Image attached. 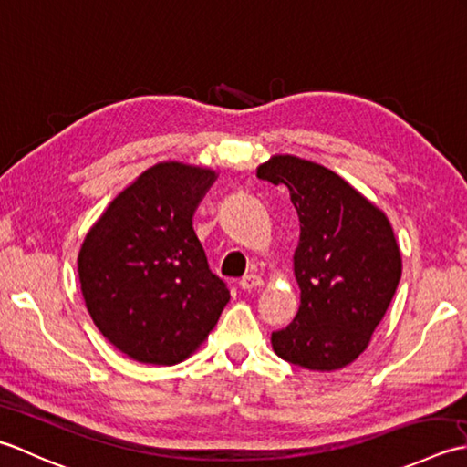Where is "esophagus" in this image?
<instances>
[{"mask_svg":"<svg viewBox=\"0 0 467 467\" xmlns=\"http://www.w3.org/2000/svg\"><path fill=\"white\" fill-rule=\"evenodd\" d=\"M262 284H264V282H262L260 275L247 274V275H244V278L240 280V288H242V290H255V288H260Z\"/></svg>","mask_w":467,"mask_h":467,"instance_id":"1","label":"esophagus"}]
</instances>
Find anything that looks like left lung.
Masks as SVG:
<instances>
[{
    "instance_id": "obj_1",
    "label": "left lung",
    "mask_w": 467,
    "mask_h": 467,
    "mask_svg": "<svg viewBox=\"0 0 467 467\" xmlns=\"http://www.w3.org/2000/svg\"><path fill=\"white\" fill-rule=\"evenodd\" d=\"M260 179L286 185L300 220L294 278L300 308L272 332L280 358L330 373L365 353L401 280V252L383 209L335 171L294 155H274Z\"/></svg>"
}]
</instances>
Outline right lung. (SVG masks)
<instances>
[{"label":"right lung","mask_w":467,"mask_h":467,"mask_svg":"<svg viewBox=\"0 0 467 467\" xmlns=\"http://www.w3.org/2000/svg\"><path fill=\"white\" fill-rule=\"evenodd\" d=\"M217 173L163 161L112 199L78 252L87 310L110 345L147 365H177L203 345L230 302L193 230Z\"/></svg>","instance_id":"add662e5"}]
</instances>
